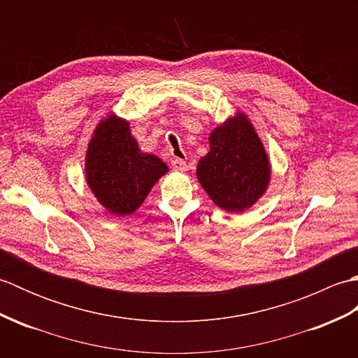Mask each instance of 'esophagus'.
<instances>
[{"instance_id": "1", "label": "esophagus", "mask_w": 358, "mask_h": 358, "mask_svg": "<svg viewBox=\"0 0 358 358\" xmlns=\"http://www.w3.org/2000/svg\"><path fill=\"white\" fill-rule=\"evenodd\" d=\"M171 164H172V167L175 171H181V172H185L186 169H187V164H186V162L185 159H181V158H173L172 162H171Z\"/></svg>"}]
</instances>
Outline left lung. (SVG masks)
Returning <instances> with one entry per match:
<instances>
[{
    "instance_id": "obj_1",
    "label": "left lung",
    "mask_w": 358,
    "mask_h": 358,
    "mask_svg": "<svg viewBox=\"0 0 358 358\" xmlns=\"http://www.w3.org/2000/svg\"><path fill=\"white\" fill-rule=\"evenodd\" d=\"M210 150L196 166V178L218 208L243 212L264 194L271 166L263 144L245 113L214 129Z\"/></svg>"
}]
</instances>
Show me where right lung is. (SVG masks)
Returning a JSON list of instances; mask_svg holds the SVG:
<instances>
[{
	"label": "right lung",
	"instance_id": "add662e5",
	"mask_svg": "<svg viewBox=\"0 0 358 358\" xmlns=\"http://www.w3.org/2000/svg\"><path fill=\"white\" fill-rule=\"evenodd\" d=\"M166 172L162 159L140 150L127 121L109 115L96 126L86 154V180L110 214L135 212Z\"/></svg>",
	"mask_w": 358,
	"mask_h": 358
}]
</instances>
